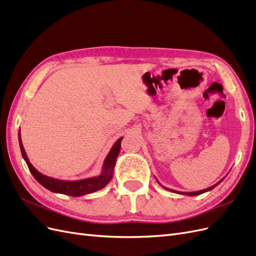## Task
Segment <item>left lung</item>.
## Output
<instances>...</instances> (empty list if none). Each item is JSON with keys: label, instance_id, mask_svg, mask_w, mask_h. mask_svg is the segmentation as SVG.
I'll return each mask as SVG.
<instances>
[{"label": "left lung", "instance_id": "left-lung-1", "mask_svg": "<svg viewBox=\"0 0 256 256\" xmlns=\"http://www.w3.org/2000/svg\"><path fill=\"white\" fill-rule=\"evenodd\" d=\"M224 180V178H222V180H220V182H216V184H214V186H212V187H209V188H207V189H204V190H200V191H196V192H180V191H176V190H173V189H168V188H166V187H164V186H162V187H164L166 190H168V191H171V192H174V193H180V194H184V196H200V194H202V193H205V192H207V191H210V190H212L214 187H216V186H218L222 180ZM158 182V180H157ZM158 184H160V182H158Z\"/></svg>", "mask_w": 256, "mask_h": 256}]
</instances>
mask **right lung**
Listing matches in <instances>:
<instances>
[{"mask_svg": "<svg viewBox=\"0 0 256 256\" xmlns=\"http://www.w3.org/2000/svg\"><path fill=\"white\" fill-rule=\"evenodd\" d=\"M18 138H19V145H20L22 157L26 160L30 172L32 173L35 180L46 189H48L54 193H60V194L70 196H81L85 194H90V193L102 190L108 184H109V182L113 177L114 166L116 164V159H118V156L120 152V142L122 140V138H120L118 140L113 144L112 148L110 150L109 154H108V156L104 159L102 171L100 173V175L95 177L85 178V180H58V178L49 177L47 175L42 174L40 172H38L37 170L32 166V164H30L26 156L24 147H23V144H22L20 130L18 132Z\"/></svg>", "mask_w": 256, "mask_h": 256, "instance_id": "obj_1", "label": "right lung"}]
</instances>
